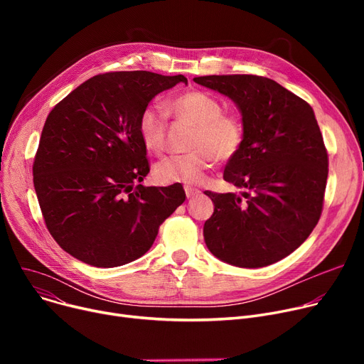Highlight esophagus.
Wrapping results in <instances>:
<instances>
[{
    "label": "esophagus",
    "instance_id": "34e87169",
    "mask_svg": "<svg viewBox=\"0 0 364 364\" xmlns=\"http://www.w3.org/2000/svg\"><path fill=\"white\" fill-rule=\"evenodd\" d=\"M184 192H186V196L187 198H195L200 193V190L193 187V186H184Z\"/></svg>",
    "mask_w": 364,
    "mask_h": 364
}]
</instances>
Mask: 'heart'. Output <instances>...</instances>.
<instances>
[{"label":"heart","mask_w":364,"mask_h":364,"mask_svg":"<svg viewBox=\"0 0 364 364\" xmlns=\"http://www.w3.org/2000/svg\"><path fill=\"white\" fill-rule=\"evenodd\" d=\"M169 110L178 119L195 125L190 149L183 155H171L161 159L155 172L162 181L196 184L218 161L235 158L245 139V127L239 114L224 112L223 103L213 94L190 90L176 95L169 102ZM143 146L151 153H161L166 146L168 121L158 106H146L137 122Z\"/></svg>","instance_id":"b5f03b06"}]
</instances>
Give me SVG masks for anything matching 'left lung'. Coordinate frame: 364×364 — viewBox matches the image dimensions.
<instances>
[{
	"label": "left lung",
	"mask_w": 364,
	"mask_h": 364,
	"mask_svg": "<svg viewBox=\"0 0 364 364\" xmlns=\"http://www.w3.org/2000/svg\"><path fill=\"white\" fill-rule=\"evenodd\" d=\"M193 81L230 97L245 127L243 144L223 176L243 188L242 196L206 190L215 208L203 225L205 243L236 267L274 264L305 242L323 211L329 161L314 112L264 76L209 75Z\"/></svg>",
	"instance_id": "8db88e82"
}]
</instances>
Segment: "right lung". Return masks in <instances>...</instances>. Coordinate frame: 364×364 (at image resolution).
Returning a JSON list of instances; mask_svg holds the SVG:
<instances>
[{
  "label": "right lung",
  "mask_w": 364,
  "mask_h": 364,
  "mask_svg": "<svg viewBox=\"0 0 364 364\" xmlns=\"http://www.w3.org/2000/svg\"><path fill=\"white\" fill-rule=\"evenodd\" d=\"M178 82L186 76L100 73L48 113L33 186L50 235L73 258L103 269L140 258L186 200L180 183L141 184L150 165L137 129L150 100Z\"/></svg>",
  "instance_id": "1"
}]
</instances>
